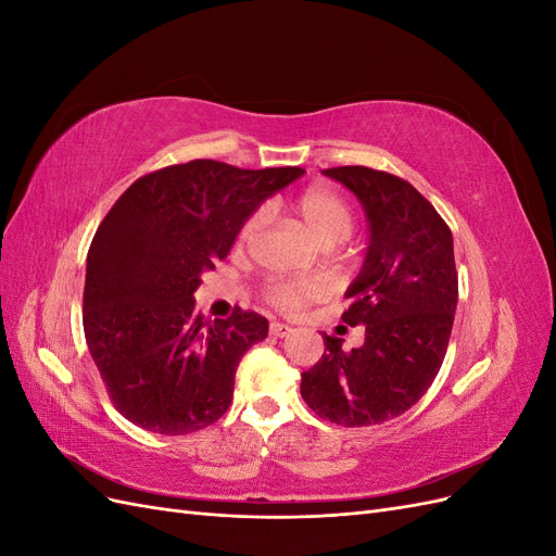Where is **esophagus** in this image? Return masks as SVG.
Wrapping results in <instances>:
<instances>
[{
    "label": "esophagus",
    "mask_w": 556,
    "mask_h": 556,
    "mask_svg": "<svg viewBox=\"0 0 556 556\" xmlns=\"http://www.w3.org/2000/svg\"><path fill=\"white\" fill-rule=\"evenodd\" d=\"M268 331H271V336H276V339H285V336H290L294 331V327L285 325V323H271V327H268Z\"/></svg>",
    "instance_id": "obj_1"
}]
</instances>
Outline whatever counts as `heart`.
Returning a JSON list of instances; mask_svg holds the SVG:
<instances>
[{"mask_svg":"<svg viewBox=\"0 0 556 556\" xmlns=\"http://www.w3.org/2000/svg\"><path fill=\"white\" fill-rule=\"evenodd\" d=\"M294 215L306 227L311 237L325 248H331L336 243H343L352 229H355V215L348 206V201L325 188H311L301 192L294 199ZM264 215L255 213L241 229V239H250L262 227ZM325 292L323 285L317 282H290V280H276L266 288V299L271 301L276 308L282 311H296L301 304H306L308 299H315Z\"/></svg>","mask_w":556,"mask_h":556,"instance_id":"heart-1","label":"heart"}]
</instances>
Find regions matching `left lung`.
I'll return each mask as SVG.
<instances>
[{
	"label": "left lung",
	"mask_w": 556,
	"mask_h": 556,
	"mask_svg": "<svg viewBox=\"0 0 556 556\" xmlns=\"http://www.w3.org/2000/svg\"><path fill=\"white\" fill-rule=\"evenodd\" d=\"M325 176L359 199L368 245L345 292L343 323L364 327V345L323 333L325 355L301 374V396L341 427H371L413 408L445 359L459 282L452 231L410 182L368 166Z\"/></svg>",
	"instance_id": "8db88e82"
}]
</instances>
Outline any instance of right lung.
Returning <instances> with one entry per match:
<instances>
[{"instance_id": "right-lung-1", "label": "right lung", "mask_w": 556, "mask_h": 556, "mask_svg": "<svg viewBox=\"0 0 556 556\" xmlns=\"http://www.w3.org/2000/svg\"><path fill=\"white\" fill-rule=\"evenodd\" d=\"M304 174L192 160L139 178L115 201L88 250L83 329L129 422L182 435L227 413L237 366L266 339L268 319L233 308L206 325L194 292L262 201Z\"/></svg>"}]
</instances>
